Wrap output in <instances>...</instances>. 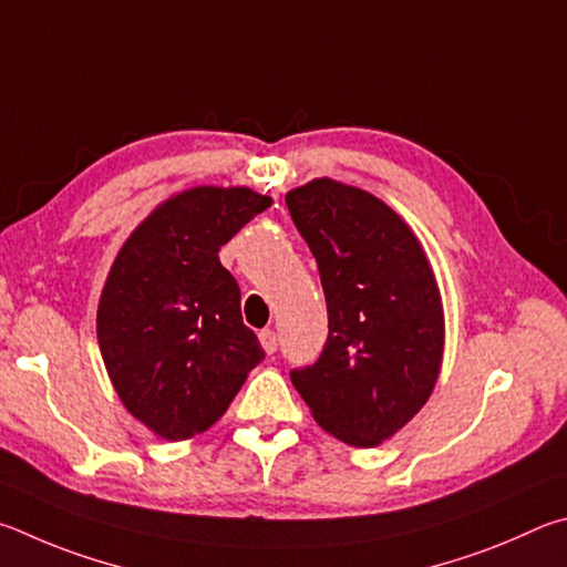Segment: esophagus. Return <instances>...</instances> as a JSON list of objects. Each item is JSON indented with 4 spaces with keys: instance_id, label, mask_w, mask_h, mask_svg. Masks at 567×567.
Masks as SVG:
<instances>
[{
    "instance_id": "esophagus-1",
    "label": "esophagus",
    "mask_w": 567,
    "mask_h": 567,
    "mask_svg": "<svg viewBox=\"0 0 567 567\" xmlns=\"http://www.w3.org/2000/svg\"><path fill=\"white\" fill-rule=\"evenodd\" d=\"M258 341H261V346H264V351L271 355V353H276V349H278V339H276V331H271V329H264L261 333H258Z\"/></svg>"
}]
</instances>
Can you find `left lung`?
Listing matches in <instances>:
<instances>
[{"instance_id": "left-lung-1", "label": "left lung", "mask_w": 567, "mask_h": 567, "mask_svg": "<svg viewBox=\"0 0 567 567\" xmlns=\"http://www.w3.org/2000/svg\"><path fill=\"white\" fill-rule=\"evenodd\" d=\"M319 266L329 339L291 371L316 423L373 449L423 409L439 379L443 311L421 244L381 198L331 178L286 194Z\"/></svg>"}]
</instances>
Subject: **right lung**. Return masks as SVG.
Wrapping results in <instances>:
<instances>
[{
    "instance_id": "add662e5",
    "label": "right lung",
    "mask_w": 567,
    "mask_h": 567,
    "mask_svg": "<svg viewBox=\"0 0 567 567\" xmlns=\"http://www.w3.org/2000/svg\"><path fill=\"white\" fill-rule=\"evenodd\" d=\"M268 206L251 188H192L158 206L109 271L96 313L109 379L166 441L214 425L264 361L218 251Z\"/></svg>"
}]
</instances>
